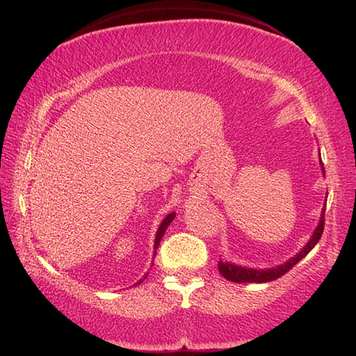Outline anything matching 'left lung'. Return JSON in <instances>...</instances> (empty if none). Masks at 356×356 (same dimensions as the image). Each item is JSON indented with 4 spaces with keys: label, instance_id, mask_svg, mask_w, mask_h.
I'll list each match as a JSON object with an SVG mask.
<instances>
[{
    "label": "left lung",
    "instance_id": "obj_1",
    "mask_svg": "<svg viewBox=\"0 0 356 356\" xmlns=\"http://www.w3.org/2000/svg\"><path fill=\"white\" fill-rule=\"evenodd\" d=\"M323 171H324V168H323ZM323 231H324V211L321 214L320 225L316 226L312 238L309 240V243L303 249H301L300 254L292 257L289 261H286L284 264H282V266L266 269V270H257V269L240 268V266H237V264H231L226 261H218V270H220V274L226 280H229V282H236V283H268V282H272V280H277L282 275H284L286 272H289L295 266V264L303 259V257H306L309 252H311V249L316 243H318V240L321 238Z\"/></svg>",
    "mask_w": 356,
    "mask_h": 356
}]
</instances>
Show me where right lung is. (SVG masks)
<instances>
[{"label":"right lung","instance_id":"add662e5","mask_svg":"<svg viewBox=\"0 0 356 356\" xmlns=\"http://www.w3.org/2000/svg\"><path fill=\"white\" fill-rule=\"evenodd\" d=\"M174 216H176V214H168V216H166L165 217V220L161 223V226H159V231H157V234H156V241H154V249H157V246H159V243H161V238L163 237V234H165V229L166 228H168V225L172 222V218H174ZM143 278H147V275L145 277H143ZM143 282V280H139V282L138 283H136V284H139V283H142Z\"/></svg>","mask_w":356,"mask_h":356}]
</instances>
